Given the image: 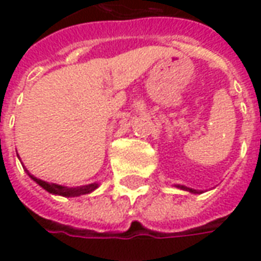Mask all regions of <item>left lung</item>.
Wrapping results in <instances>:
<instances>
[{"label": "left lung", "instance_id": "left-lung-1", "mask_svg": "<svg viewBox=\"0 0 261 261\" xmlns=\"http://www.w3.org/2000/svg\"><path fill=\"white\" fill-rule=\"evenodd\" d=\"M177 187H180V189H183V190H187V192H190V193H198V192H197V190L189 189V187H186V186H177Z\"/></svg>", "mask_w": 261, "mask_h": 261}]
</instances>
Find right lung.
I'll list each match as a JSON object with an SVG mask.
<instances>
[{"mask_svg": "<svg viewBox=\"0 0 261 261\" xmlns=\"http://www.w3.org/2000/svg\"><path fill=\"white\" fill-rule=\"evenodd\" d=\"M26 172H28V170H26ZM28 175L31 176L32 179L36 181L39 186H42L44 190H47L48 193L63 197H76L81 196V194H88V193L93 192L97 187V183H92V185H86V186L81 187H65L60 186V185H56V183H47V181L40 180V179H37V177H35L33 175H31L29 172H28Z\"/></svg>", "mask_w": 261, "mask_h": 261, "instance_id": "right-lung-1", "label": "right lung"}]
</instances>
